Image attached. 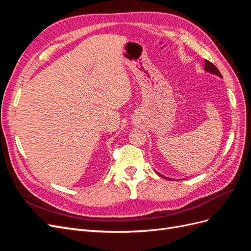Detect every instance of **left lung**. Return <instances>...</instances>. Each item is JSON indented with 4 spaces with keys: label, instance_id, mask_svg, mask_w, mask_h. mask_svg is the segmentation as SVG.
<instances>
[{
    "label": "left lung",
    "instance_id": "8db88e82",
    "mask_svg": "<svg viewBox=\"0 0 251 251\" xmlns=\"http://www.w3.org/2000/svg\"><path fill=\"white\" fill-rule=\"evenodd\" d=\"M204 71L205 72H208V73H211V74H214V75H216V76H219V77H221L222 78V75H221V73L219 72V70H218L214 64L212 63V62H209L208 60H205V63H204ZM157 173V172H156ZM159 176H161V177H164V178H166V179H170V178H168V177H166V176H164V175H161V174H159V173H157Z\"/></svg>",
    "mask_w": 251,
    "mask_h": 251
}]
</instances>
